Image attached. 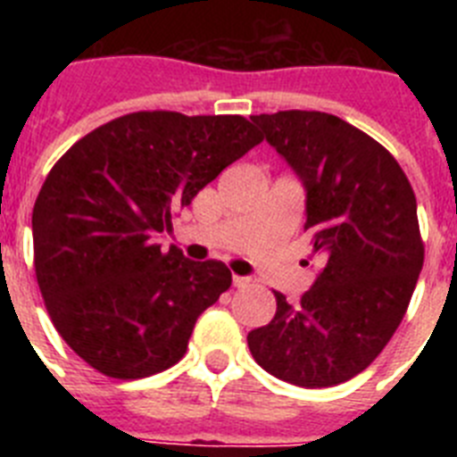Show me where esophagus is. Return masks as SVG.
Here are the masks:
<instances>
[{"instance_id": "34e87169", "label": "esophagus", "mask_w": 457, "mask_h": 457, "mask_svg": "<svg viewBox=\"0 0 457 457\" xmlns=\"http://www.w3.org/2000/svg\"><path fill=\"white\" fill-rule=\"evenodd\" d=\"M233 286H236V288H245V286H249V278L233 274Z\"/></svg>"}]
</instances>
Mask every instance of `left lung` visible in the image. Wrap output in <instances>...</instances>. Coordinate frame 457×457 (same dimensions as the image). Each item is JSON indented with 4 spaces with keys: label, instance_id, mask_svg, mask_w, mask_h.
<instances>
[{
    "label": "left lung",
    "instance_id": "obj_1",
    "mask_svg": "<svg viewBox=\"0 0 457 457\" xmlns=\"http://www.w3.org/2000/svg\"><path fill=\"white\" fill-rule=\"evenodd\" d=\"M306 187L304 231L322 258L297 302L249 332L258 366L290 385H341L375 361L398 329L423 268L417 199L379 141L325 112L252 116Z\"/></svg>",
    "mask_w": 457,
    "mask_h": 457
}]
</instances>
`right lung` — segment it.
Returning <instances> with one entry per match:
<instances>
[{"instance_id":"obj_1","label":"right lung","mask_w":457,"mask_h":457,"mask_svg":"<svg viewBox=\"0 0 457 457\" xmlns=\"http://www.w3.org/2000/svg\"><path fill=\"white\" fill-rule=\"evenodd\" d=\"M263 141L237 114L132 112L75 141L34 204V268L56 332L107 378L179 364L196 318L231 286L221 261L153 237Z\"/></svg>"}]
</instances>
